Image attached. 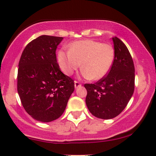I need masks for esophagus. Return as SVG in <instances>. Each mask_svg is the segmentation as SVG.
I'll return each mask as SVG.
<instances>
[{
	"label": "esophagus",
	"mask_w": 156,
	"mask_h": 156,
	"mask_svg": "<svg viewBox=\"0 0 156 156\" xmlns=\"http://www.w3.org/2000/svg\"><path fill=\"white\" fill-rule=\"evenodd\" d=\"M74 84H75V88H79L80 86H81V84H80V83L78 81H75Z\"/></svg>",
	"instance_id": "1"
}]
</instances>
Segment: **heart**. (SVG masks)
Wrapping results in <instances>:
<instances>
[{"instance_id":"1","label":"heart","mask_w":156,"mask_h":156,"mask_svg":"<svg viewBox=\"0 0 156 156\" xmlns=\"http://www.w3.org/2000/svg\"><path fill=\"white\" fill-rule=\"evenodd\" d=\"M115 58L113 46L108 43L86 39L72 43L68 51L58 53V65L64 73L71 76L80 67L86 79L99 80L111 70Z\"/></svg>"}]
</instances>
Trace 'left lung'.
<instances>
[{"label": "left lung", "instance_id": "1", "mask_svg": "<svg viewBox=\"0 0 156 156\" xmlns=\"http://www.w3.org/2000/svg\"><path fill=\"white\" fill-rule=\"evenodd\" d=\"M115 58L108 74L94 84H85L86 103L91 114L101 119L119 115L134 92L135 68L126 45L117 37L112 38Z\"/></svg>", "mask_w": 156, "mask_h": 156}]
</instances>
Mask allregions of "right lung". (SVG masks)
<instances>
[{
  "mask_svg": "<svg viewBox=\"0 0 156 156\" xmlns=\"http://www.w3.org/2000/svg\"><path fill=\"white\" fill-rule=\"evenodd\" d=\"M63 37L41 36L26 45L18 63V93L31 117L48 123L65 111L74 82L61 71L57 46Z\"/></svg>",
  "mask_w": 156,
  "mask_h": 156,
  "instance_id": "right-lung-1",
  "label": "right lung"
}]
</instances>
